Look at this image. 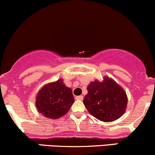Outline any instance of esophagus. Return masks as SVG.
Masks as SVG:
<instances>
[{
	"label": "esophagus",
	"instance_id": "34e87169",
	"mask_svg": "<svg viewBox=\"0 0 155 155\" xmlns=\"http://www.w3.org/2000/svg\"><path fill=\"white\" fill-rule=\"evenodd\" d=\"M76 100H78V101H82L83 100V96H76Z\"/></svg>",
	"mask_w": 155,
	"mask_h": 155
}]
</instances>
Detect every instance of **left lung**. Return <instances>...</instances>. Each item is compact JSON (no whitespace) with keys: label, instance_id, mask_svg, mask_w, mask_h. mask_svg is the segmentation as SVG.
Returning <instances> with one entry per match:
<instances>
[{"label":"left lung","instance_id":"left-lung-1","mask_svg":"<svg viewBox=\"0 0 155 155\" xmlns=\"http://www.w3.org/2000/svg\"><path fill=\"white\" fill-rule=\"evenodd\" d=\"M84 105L91 115L105 122L115 121L125 112L127 97L124 88L115 80L105 76L102 82H91L87 87Z\"/></svg>","mask_w":155,"mask_h":155}]
</instances>
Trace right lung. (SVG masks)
<instances>
[{"instance_id": "obj_1", "label": "right lung", "mask_w": 155, "mask_h": 155, "mask_svg": "<svg viewBox=\"0 0 155 155\" xmlns=\"http://www.w3.org/2000/svg\"><path fill=\"white\" fill-rule=\"evenodd\" d=\"M73 91L60 79L46 84L36 96L37 111L44 117L58 119L68 112L74 103Z\"/></svg>"}]
</instances>
